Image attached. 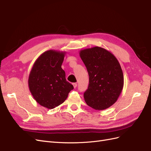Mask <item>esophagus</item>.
Wrapping results in <instances>:
<instances>
[{"mask_svg":"<svg viewBox=\"0 0 151 151\" xmlns=\"http://www.w3.org/2000/svg\"><path fill=\"white\" fill-rule=\"evenodd\" d=\"M77 86V83H73V86H74V88H76Z\"/></svg>","mask_w":151,"mask_h":151,"instance_id":"34e87169","label":"esophagus"}]
</instances>
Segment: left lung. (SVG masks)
<instances>
[{
  "label": "left lung",
  "mask_w": 151,
  "mask_h": 151,
  "mask_svg": "<svg viewBox=\"0 0 151 151\" xmlns=\"http://www.w3.org/2000/svg\"><path fill=\"white\" fill-rule=\"evenodd\" d=\"M79 55L89 74V84L84 93L86 104L96 110L111 106L124 84L119 62L112 53L99 47L81 50Z\"/></svg>",
  "instance_id": "8db88e82"
}]
</instances>
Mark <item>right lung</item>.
<instances>
[{"mask_svg": "<svg viewBox=\"0 0 151 151\" xmlns=\"http://www.w3.org/2000/svg\"><path fill=\"white\" fill-rule=\"evenodd\" d=\"M65 52L50 50L36 59L31 68L28 86L35 101L41 106L53 109L62 104L73 86L66 81L62 64Z\"/></svg>", "mask_w": 151, "mask_h": 151, "instance_id": "1", "label": "right lung"}]
</instances>
